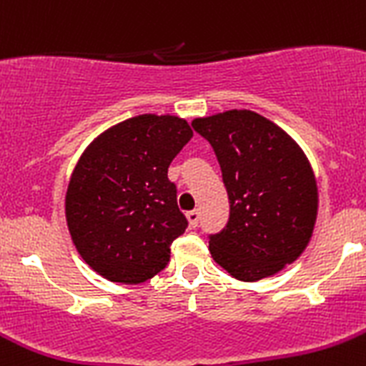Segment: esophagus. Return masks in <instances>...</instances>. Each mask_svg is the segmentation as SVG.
<instances>
[{
  "label": "esophagus",
  "mask_w": 366,
  "mask_h": 366,
  "mask_svg": "<svg viewBox=\"0 0 366 366\" xmlns=\"http://www.w3.org/2000/svg\"><path fill=\"white\" fill-rule=\"evenodd\" d=\"M186 218H187V222H189V227H197L198 225V222H200V212L198 211H189L186 214Z\"/></svg>",
  "instance_id": "34e87169"
}]
</instances>
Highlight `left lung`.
<instances>
[{"label": "left lung", "instance_id": "obj_1", "mask_svg": "<svg viewBox=\"0 0 366 366\" xmlns=\"http://www.w3.org/2000/svg\"><path fill=\"white\" fill-rule=\"evenodd\" d=\"M222 168L230 214L209 236L212 259L244 282L281 272L307 247L318 211L313 169L299 144L252 111L193 119Z\"/></svg>", "mask_w": 366, "mask_h": 366}]
</instances>
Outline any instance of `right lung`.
<instances>
[{
    "label": "right lung",
    "mask_w": 366,
    "mask_h": 366,
    "mask_svg": "<svg viewBox=\"0 0 366 366\" xmlns=\"http://www.w3.org/2000/svg\"><path fill=\"white\" fill-rule=\"evenodd\" d=\"M191 137L179 116L141 114L105 130L78 159L67 229L81 259L107 281L139 285L168 264L187 227L168 168Z\"/></svg>",
    "instance_id": "right-lung-1"
}]
</instances>
